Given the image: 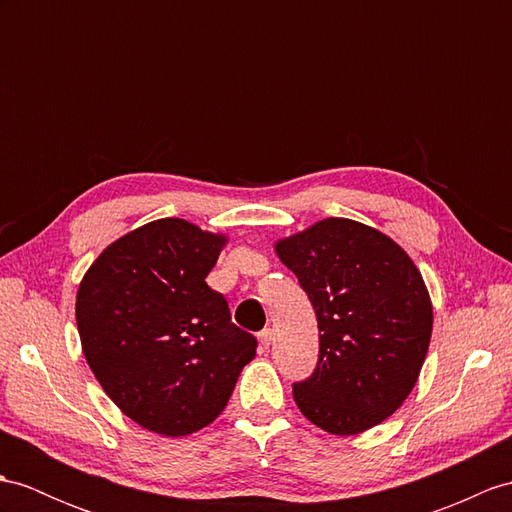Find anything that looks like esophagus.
I'll use <instances>...</instances> for the list:
<instances>
[{
  "label": "esophagus",
  "instance_id": "obj_1",
  "mask_svg": "<svg viewBox=\"0 0 512 512\" xmlns=\"http://www.w3.org/2000/svg\"><path fill=\"white\" fill-rule=\"evenodd\" d=\"M273 341V330L265 328L263 332H258V343H260V350H267Z\"/></svg>",
  "mask_w": 512,
  "mask_h": 512
}]
</instances>
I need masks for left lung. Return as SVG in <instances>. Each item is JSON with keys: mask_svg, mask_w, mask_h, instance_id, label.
I'll list each match as a JSON object with an SVG mask.
<instances>
[{"mask_svg": "<svg viewBox=\"0 0 512 512\" xmlns=\"http://www.w3.org/2000/svg\"><path fill=\"white\" fill-rule=\"evenodd\" d=\"M308 293L319 326L313 376L293 384L302 415L336 436L393 415L413 391L432 336L419 269L389 236L328 217L276 243Z\"/></svg>", "mask_w": 512, "mask_h": 512, "instance_id": "left-lung-1", "label": "left lung"}]
</instances>
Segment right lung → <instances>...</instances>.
<instances>
[{"label": "right lung", "mask_w": 512, "mask_h": 512, "mask_svg": "<svg viewBox=\"0 0 512 512\" xmlns=\"http://www.w3.org/2000/svg\"><path fill=\"white\" fill-rule=\"evenodd\" d=\"M223 234L167 217L110 243L84 273L76 321L86 363L123 415L186 436L226 408L256 339L206 284Z\"/></svg>", "instance_id": "obj_1"}]
</instances>
